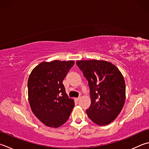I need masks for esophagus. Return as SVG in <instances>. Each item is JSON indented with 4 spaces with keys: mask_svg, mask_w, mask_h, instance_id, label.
Here are the masks:
<instances>
[{
    "mask_svg": "<svg viewBox=\"0 0 149 149\" xmlns=\"http://www.w3.org/2000/svg\"><path fill=\"white\" fill-rule=\"evenodd\" d=\"M80 99H81V97H79L77 98H75V100H76L77 101H79L80 100Z\"/></svg>",
    "mask_w": 149,
    "mask_h": 149,
    "instance_id": "esophagus-1",
    "label": "esophagus"
}]
</instances>
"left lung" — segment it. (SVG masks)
Segmentation results:
<instances>
[{"mask_svg":"<svg viewBox=\"0 0 149 149\" xmlns=\"http://www.w3.org/2000/svg\"><path fill=\"white\" fill-rule=\"evenodd\" d=\"M77 66L88 82L91 104L88 117L98 125L117 118L125 101V83L119 69L104 61H78Z\"/></svg>","mask_w":149,"mask_h":149,"instance_id":"8db88e82","label":"left lung"}]
</instances>
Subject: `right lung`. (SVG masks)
<instances>
[{
	"instance_id": "1",
	"label": "right lung",
	"mask_w": 149,
	"mask_h": 149,
	"mask_svg": "<svg viewBox=\"0 0 149 149\" xmlns=\"http://www.w3.org/2000/svg\"><path fill=\"white\" fill-rule=\"evenodd\" d=\"M74 61L43 62L32 70L28 81L32 112L43 124L57 128L68 120L75 103L63 84Z\"/></svg>"
}]
</instances>
